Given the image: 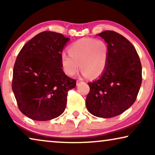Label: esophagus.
I'll list each match as a JSON object with an SVG mask.
<instances>
[{"mask_svg":"<svg viewBox=\"0 0 155 155\" xmlns=\"http://www.w3.org/2000/svg\"><path fill=\"white\" fill-rule=\"evenodd\" d=\"M81 82H82V80H77V84H78H78H79Z\"/></svg>","mask_w":155,"mask_h":155,"instance_id":"1","label":"esophagus"}]
</instances>
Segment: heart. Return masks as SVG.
<instances>
[{
	"instance_id": "obj_1",
	"label": "heart",
	"mask_w": 155,
	"mask_h": 155,
	"mask_svg": "<svg viewBox=\"0 0 155 155\" xmlns=\"http://www.w3.org/2000/svg\"><path fill=\"white\" fill-rule=\"evenodd\" d=\"M69 54L63 52L61 62L66 75L73 76L78 73L80 65L84 76L97 78L102 75L109 59V47L101 39L82 38L70 45Z\"/></svg>"
}]
</instances>
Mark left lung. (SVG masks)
<instances>
[{"mask_svg":"<svg viewBox=\"0 0 155 155\" xmlns=\"http://www.w3.org/2000/svg\"><path fill=\"white\" fill-rule=\"evenodd\" d=\"M98 35L107 43L109 59L99 79L88 82L90 90L86 107L95 116L112 118L136 100L142 83V65L135 47L124 36L110 30Z\"/></svg>","mask_w":155,"mask_h":155,"instance_id":"8db88e82","label":"left lung"}]
</instances>
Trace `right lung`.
Instances as JSON below:
<instances>
[{
	"mask_svg": "<svg viewBox=\"0 0 155 155\" xmlns=\"http://www.w3.org/2000/svg\"><path fill=\"white\" fill-rule=\"evenodd\" d=\"M69 38L45 31L25 44L13 68L12 89L18 108L36 120H48L64 111L68 90L76 80L63 71L61 55Z\"/></svg>",
	"mask_w": 155,
	"mask_h": 155,
	"instance_id": "right-lung-1",
	"label": "right lung"
}]
</instances>
